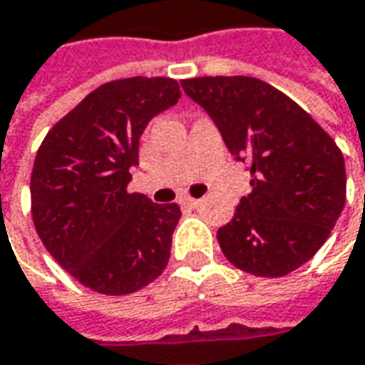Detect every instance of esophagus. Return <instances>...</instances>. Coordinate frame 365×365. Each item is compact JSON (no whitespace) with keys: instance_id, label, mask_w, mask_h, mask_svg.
Listing matches in <instances>:
<instances>
[{"instance_id":"1","label":"esophagus","mask_w":365,"mask_h":365,"mask_svg":"<svg viewBox=\"0 0 365 365\" xmlns=\"http://www.w3.org/2000/svg\"><path fill=\"white\" fill-rule=\"evenodd\" d=\"M182 205H185V207H200V205H202V200H195V197H183Z\"/></svg>"}]
</instances>
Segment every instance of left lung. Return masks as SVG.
Returning <instances> with one entry per match:
<instances>
[{"mask_svg":"<svg viewBox=\"0 0 365 365\" xmlns=\"http://www.w3.org/2000/svg\"><path fill=\"white\" fill-rule=\"evenodd\" d=\"M225 148L252 173V193L217 242L235 267L282 277L328 240L346 203L344 155L312 115L269 83L245 76L183 79Z\"/></svg>","mask_w":365,"mask_h":365,"instance_id":"obj_1","label":"left lung"}]
</instances>
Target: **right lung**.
Returning a JSON list of instances; mask_svg holds the SVG:
<instances>
[{"label":"right lung","mask_w":365,"mask_h":365,"mask_svg":"<svg viewBox=\"0 0 365 365\" xmlns=\"http://www.w3.org/2000/svg\"><path fill=\"white\" fill-rule=\"evenodd\" d=\"M182 98L172 78L115 79L93 89L49 130L31 172L37 235L68 274L93 292L125 296L162 274L178 203L128 192L151 118Z\"/></svg>","instance_id":"right-lung-1"}]
</instances>
